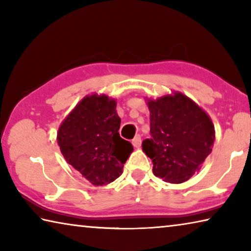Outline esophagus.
Masks as SVG:
<instances>
[{
	"mask_svg": "<svg viewBox=\"0 0 251 251\" xmlns=\"http://www.w3.org/2000/svg\"><path fill=\"white\" fill-rule=\"evenodd\" d=\"M131 144H133V146H135V147H139V146H141V144H142V137H141V135H136L133 141H131Z\"/></svg>",
	"mask_w": 251,
	"mask_h": 251,
	"instance_id": "34e87169",
	"label": "esophagus"
}]
</instances>
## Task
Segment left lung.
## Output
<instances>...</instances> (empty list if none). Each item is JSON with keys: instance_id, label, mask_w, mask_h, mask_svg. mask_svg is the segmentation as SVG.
Here are the masks:
<instances>
[{"instance_id": "left-lung-1", "label": "left lung", "mask_w": 251, "mask_h": 251, "mask_svg": "<svg viewBox=\"0 0 251 251\" xmlns=\"http://www.w3.org/2000/svg\"><path fill=\"white\" fill-rule=\"evenodd\" d=\"M148 108L151 138L142 147L154 164L152 173L172 184L188 180L211 152L215 130L210 118L180 93L150 100Z\"/></svg>"}]
</instances>
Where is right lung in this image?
I'll return each instance as SVG.
<instances>
[{
  "instance_id": "obj_1",
  "label": "right lung",
  "mask_w": 251,
  "mask_h": 251,
  "mask_svg": "<svg viewBox=\"0 0 251 251\" xmlns=\"http://www.w3.org/2000/svg\"><path fill=\"white\" fill-rule=\"evenodd\" d=\"M120 126L116 101L92 95L79 101L59 127L57 143L63 156L93 185L103 186L120 177L133 151L120 136Z\"/></svg>"
}]
</instances>
